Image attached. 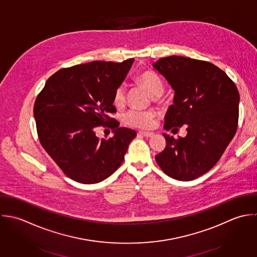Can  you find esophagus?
Returning <instances> with one entry per match:
<instances>
[{"instance_id": "34e87169", "label": "esophagus", "mask_w": 257, "mask_h": 257, "mask_svg": "<svg viewBox=\"0 0 257 257\" xmlns=\"http://www.w3.org/2000/svg\"><path fill=\"white\" fill-rule=\"evenodd\" d=\"M139 135L144 136V137H146V138H151V137L154 136V133H150V132H140Z\"/></svg>"}]
</instances>
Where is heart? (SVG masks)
Masks as SVG:
<instances>
[{
    "mask_svg": "<svg viewBox=\"0 0 257 257\" xmlns=\"http://www.w3.org/2000/svg\"><path fill=\"white\" fill-rule=\"evenodd\" d=\"M138 82L145 86L150 94L154 97H159L163 94L165 90V85L163 80L154 72L146 71L139 75ZM125 102V88L119 86L116 88L113 94V103L115 106L120 107ZM155 113L147 110H130L123 117V120L126 124L138 127V128H150L154 124Z\"/></svg>",
    "mask_w": 257,
    "mask_h": 257,
    "instance_id": "b5f03b06",
    "label": "heart"
}]
</instances>
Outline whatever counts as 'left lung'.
Wrapping results in <instances>:
<instances>
[{
    "label": "left lung",
    "instance_id": "obj_1",
    "mask_svg": "<svg viewBox=\"0 0 257 257\" xmlns=\"http://www.w3.org/2000/svg\"><path fill=\"white\" fill-rule=\"evenodd\" d=\"M153 67L174 90L164 127L177 131L185 125L187 131L178 140L164 134L167 146L156 161L172 178L192 180L216 165L233 139L239 92L222 70L205 61L171 56Z\"/></svg>",
    "mask_w": 257,
    "mask_h": 257
}]
</instances>
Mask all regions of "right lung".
<instances>
[{"label": "right lung", "instance_id": "obj_1", "mask_svg": "<svg viewBox=\"0 0 257 257\" xmlns=\"http://www.w3.org/2000/svg\"><path fill=\"white\" fill-rule=\"evenodd\" d=\"M135 59L94 61L66 68L48 79L34 105L40 143L66 175L90 184L107 178L123 162L137 133L110 117L113 94ZM109 124L114 137L99 140L94 130Z\"/></svg>", "mask_w": 257, "mask_h": 257}]
</instances>
